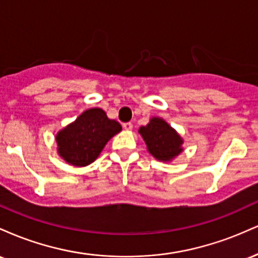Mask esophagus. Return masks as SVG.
Listing matches in <instances>:
<instances>
[{
  "mask_svg": "<svg viewBox=\"0 0 258 258\" xmlns=\"http://www.w3.org/2000/svg\"><path fill=\"white\" fill-rule=\"evenodd\" d=\"M122 127L125 130H127V131H130V130H132L133 128V125H132V122H125L122 125Z\"/></svg>",
  "mask_w": 258,
  "mask_h": 258,
  "instance_id": "34e87169",
  "label": "esophagus"
}]
</instances>
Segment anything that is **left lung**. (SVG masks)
<instances>
[{"instance_id": "left-lung-1", "label": "left lung", "mask_w": 258, "mask_h": 258, "mask_svg": "<svg viewBox=\"0 0 258 258\" xmlns=\"http://www.w3.org/2000/svg\"><path fill=\"white\" fill-rule=\"evenodd\" d=\"M149 153L154 158L162 161H170L182 152V139L168 123L159 117H153L147 126L139 128Z\"/></svg>"}]
</instances>
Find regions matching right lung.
Segmentation results:
<instances>
[{"instance_id": "1", "label": "right lung", "mask_w": 258, "mask_h": 258, "mask_svg": "<svg viewBox=\"0 0 258 258\" xmlns=\"http://www.w3.org/2000/svg\"><path fill=\"white\" fill-rule=\"evenodd\" d=\"M120 131V123L108 119L104 110L88 109L58 133V152L74 166H86L97 159L106 142Z\"/></svg>"}]
</instances>
